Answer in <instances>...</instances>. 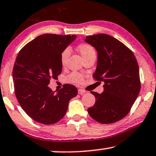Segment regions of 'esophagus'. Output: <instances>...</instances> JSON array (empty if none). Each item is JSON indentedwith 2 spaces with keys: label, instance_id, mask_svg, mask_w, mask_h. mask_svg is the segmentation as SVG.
Returning <instances> with one entry per match:
<instances>
[{
  "label": "esophagus",
  "instance_id": "34e87169",
  "mask_svg": "<svg viewBox=\"0 0 156 156\" xmlns=\"http://www.w3.org/2000/svg\"><path fill=\"white\" fill-rule=\"evenodd\" d=\"M78 94L82 95V94H83V93H86V90H83V89L79 88V89H78Z\"/></svg>",
  "mask_w": 156,
  "mask_h": 156
}]
</instances>
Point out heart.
Wrapping results in <instances>:
<instances>
[{
	"instance_id": "heart-1",
	"label": "heart",
	"mask_w": 156,
	"mask_h": 156,
	"mask_svg": "<svg viewBox=\"0 0 156 156\" xmlns=\"http://www.w3.org/2000/svg\"><path fill=\"white\" fill-rule=\"evenodd\" d=\"M78 51H79L80 55L83 57V58H84L85 57H86L87 55H90V53H95V50L90 45L87 44V43H82L78 45ZM70 55V49L66 48L61 53V63L65 64V63L67 61L68 56ZM68 79L70 81L75 82V83H82L83 81V75L78 73H73L68 78Z\"/></svg>"
}]
</instances>
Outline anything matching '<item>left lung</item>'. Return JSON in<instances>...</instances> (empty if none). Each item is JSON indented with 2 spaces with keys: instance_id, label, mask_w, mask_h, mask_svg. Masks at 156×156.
Masks as SVG:
<instances>
[{
  "instance_id": "left-lung-1",
  "label": "left lung",
  "mask_w": 156,
  "mask_h": 156,
  "mask_svg": "<svg viewBox=\"0 0 156 156\" xmlns=\"http://www.w3.org/2000/svg\"><path fill=\"white\" fill-rule=\"evenodd\" d=\"M85 41L95 48L98 53L93 76L104 83L102 93L90 92L96 103L88 112L98 123H115L129 113L140 92L136 58L123 43L105 33L86 36Z\"/></svg>"
}]
</instances>
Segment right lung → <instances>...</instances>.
<instances>
[{
	"instance_id": "add662e5",
	"label": "right lung",
	"mask_w": 156,
	"mask_h": 156,
	"mask_svg": "<svg viewBox=\"0 0 156 156\" xmlns=\"http://www.w3.org/2000/svg\"><path fill=\"white\" fill-rule=\"evenodd\" d=\"M76 36L41 35L18 53L13 70L16 96L23 111L38 123L50 125L64 117L78 90L66 84L58 92L48 84L61 73V53Z\"/></svg>"
}]
</instances>
